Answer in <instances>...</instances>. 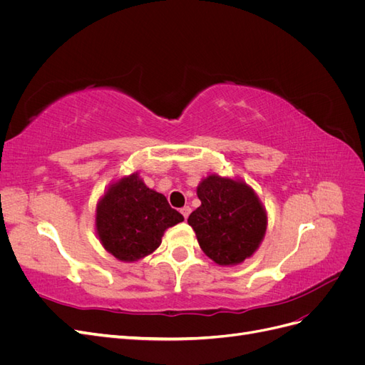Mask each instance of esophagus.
<instances>
[{
  "label": "esophagus",
  "instance_id": "34e87169",
  "mask_svg": "<svg viewBox=\"0 0 365 365\" xmlns=\"http://www.w3.org/2000/svg\"><path fill=\"white\" fill-rule=\"evenodd\" d=\"M190 212H192V208H190L189 205H185V207H182V208H181V215L184 216V219H187V217H189Z\"/></svg>",
  "mask_w": 365,
  "mask_h": 365
}]
</instances>
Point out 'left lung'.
Here are the masks:
<instances>
[{"label": "left lung", "mask_w": 365, "mask_h": 365, "mask_svg": "<svg viewBox=\"0 0 365 365\" xmlns=\"http://www.w3.org/2000/svg\"><path fill=\"white\" fill-rule=\"evenodd\" d=\"M201 205L187 219L201 250L222 267L251 257L267 231V212L250 185L210 175L197 185Z\"/></svg>", "instance_id": "left-lung-1"}]
</instances>
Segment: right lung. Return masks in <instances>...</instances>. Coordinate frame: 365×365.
<instances>
[{
    "label": "right lung",
    "mask_w": 365,
    "mask_h": 365,
    "mask_svg": "<svg viewBox=\"0 0 365 365\" xmlns=\"http://www.w3.org/2000/svg\"><path fill=\"white\" fill-rule=\"evenodd\" d=\"M182 220L165 196L146 187L138 173L109 185L96 208L97 236L121 262L146 257L160 247L164 231Z\"/></svg>",
    "instance_id": "obj_1"
}]
</instances>
